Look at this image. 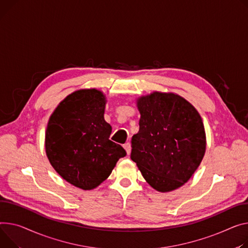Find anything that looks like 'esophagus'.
<instances>
[{
	"label": "esophagus",
	"mask_w": 248,
	"mask_h": 248,
	"mask_svg": "<svg viewBox=\"0 0 248 248\" xmlns=\"http://www.w3.org/2000/svg\"><path fill=\"white\" fill-rule=\"evenodd\" d=\"M124 150H125L126 154H127V155H129V154H130V151H131L130 143H129V142H126V143L124 145Z\"/></svg>",
	"instance_id": "1"
}]
</instances>
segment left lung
<instances>
[{"label": "left lung", "mask_w": 248, "mask_h": 248, "mask_svg": "<svg viewBox=\"0 0 248 248\" xmlns=\"http://www.w3.org/2000/svg\"><path fill=\"white\" fill-rule=\"evenodd\" d=\"M140 130L131 139L133 159L147 184L167 192L184 186L205 153V131L197 110L174 93H153L138 101Z\"/></svg>", "instance_id": "1"}]
</instances>
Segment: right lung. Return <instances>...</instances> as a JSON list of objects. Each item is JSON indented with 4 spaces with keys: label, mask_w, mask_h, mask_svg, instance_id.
I'll list each match as a JSON object with an SVG mask.
<instances>
[{
    "label": "right lung",
    "mask_w": 248,
    "mask_h": 248,
    "mask_svg": "<svg viewBox=\"0 0 248 248\" xmlns=\"http://www.w3.org/2000/svg\"><path fill=\"white\" fill-rule=\"evenodd\" d=\"M105 106L100 91L75 92L56 108L46 131V153L53 168L85 190L100 186L126 155L122 145L109 140L111 126L104 119Z\"/></svg>",
    "instance_id": "1"
}]
</instances>
